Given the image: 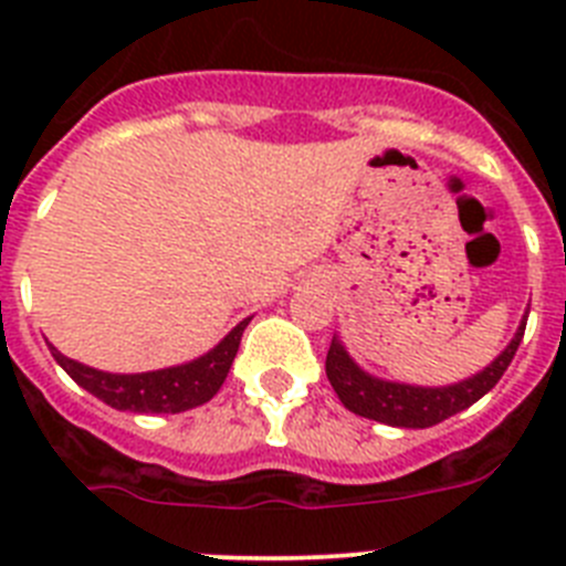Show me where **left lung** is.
Segmentation results:
<instances>
[{
	"instance_id": "8db88e82",
	"label": "left lung",
	"mask_w": 566,
	"mask_h": 566,
	"mask_svg": "<svg viewBox=\"0 0 566 566\" xmlns=\"http://www.w3.org/2000/svg\"><path fill=\"white\" fill-rule=\"evenodd\" d=\"M524 326L527 323L518 326L513 343L482 374L459 385H448V388H417V385L382 382V379L368 377L352 363L343 345L332 339V348H328L326 357L328 382L337 391L339 402L357 417L394 424V428H431V424L444 422L453 413L479 402L502 379L507 365L516 357L518 343L524 337Z\"/></svg>"
}]
</instances>
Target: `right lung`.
Returning a JSON list of instances; mask_svg holds the SVG:
<instances>
[{
  "instance_id": "obj_1",
  "label": "right lung",
  "mask_w": 566,
  "mask_h": 566,
  "mask_svg": "<svg viewBox=\"0 0 566 566\" xmlns=\"http://www.w3.org/2000/svg\"><path fill=\"white\" fill-rule=\"evenodd\" d=\"M249 319H243L238 328L223 337L221 345H214L207 357L195 359V363L178 365V368H164V371L149 374H104L96 368L67 359L50 345V354L56 357L70 377L82 385L84 391L107 402L115 411H133V413H181L189 408L209 402L214 394L221 391L223 379H227L232 359L238 354L243 328Z\"/></svg>"
}]
</instances>
